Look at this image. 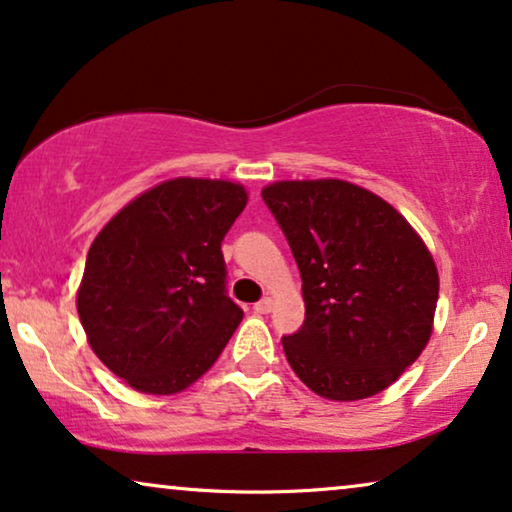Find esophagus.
Here are the masks:
<instances>
[{
    "instance_id": "1",
    "label": "esophagus",
    "mask_w": 512,
    "mask_h": 512,
    "mask_svg": "<svg viewBox=\"0 0 512 512\" xmlns=\"http://www.w3.org/2000/svg\"><path fill=\"white\" fill-rule=\"evenodd\" d=\"M270 310H272V298H263V301H258L254 305V313H258V315H268Z\"/></svg>"
}]
</instances>
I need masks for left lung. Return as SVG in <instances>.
<instances>
[{
	"label": "left lung",
	"mask_w": 512,
	"mask_h": 512,
	"mask_svg": "<svg viewBox=\"0 0 512 512\" xmlns=\"http://www.w3.org/2000/svg\"><path fill=\"white\" fill-rule=\"evenodd\" d=\"M261 195L303 280L305 322L282 338L291 369L334 402L393 386L433 334L440 275L426 242L393 204L341 178Z\"/></svg>",
	"instance_id": "left-lung-1"
}]
</instances>
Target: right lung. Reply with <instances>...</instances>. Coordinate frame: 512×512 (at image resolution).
I'll list each match as a JSON object with an SVG mask.
<instances>
[{
    "mask_svg": "<svg viewBox=\"0 0 512 512\" xmlns=\"http://www.w3.org/2000/svg\"><path fill=\"white\" fill-rule=\"evenodd\" d=\"M244 185L169 178L119 209L86 256L77 313L98 360L145 395L190 388L242 322L225 294L221 242Z\"/></svg>",
    "mask_w": 512,
    "mask_h": 512,
    "instance_id": "add662e5",
    "label": "right lung"
}]
</instances>
